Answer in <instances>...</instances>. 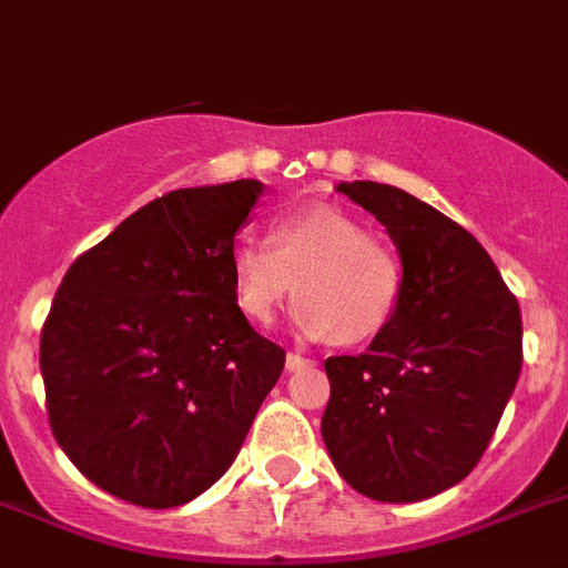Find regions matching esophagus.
Listing matches in <instances>:
<instances>
[{"label":"esophagus","mask_w":568,"mask_h":568,"mask_svg":"<svg viewBox=\"0 0 568 568\" xmlns=\"http://www.w3.org/2000/svg\"><path fill=\"white\" fill-rule=\"evenodd\" d=\"M308 366H314L312 359L303 357V354H297V352H288V357H285V368H288V372H303V368H308Z\"/></svg>","instance_id":"34e87169"}]
</instances>
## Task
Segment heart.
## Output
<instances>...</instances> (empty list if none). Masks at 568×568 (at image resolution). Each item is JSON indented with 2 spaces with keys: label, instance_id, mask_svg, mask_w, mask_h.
Returning a JSON list of instances; mask_svg holds the SVG:
<instances>
[{
  "label": "heart",
  "instance_id": "heart-1",
  "mask_svg": "<svg viewBox=\"0 0 568 568\" xmlns=\"http://www.w3.org/2000/svg\"><path fill=\"white\" fill-rule=\"evenodd\" d=\"M231 291L251 323H271L297 291V325L312 337L359 345L386 332L403 303L400 256L337 205L277 216L268 243L231 248Z\"/></svg>",
  "mask_w": 568,
  "mask_h": 568
}]
</instances>
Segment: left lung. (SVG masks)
I'll list each match as a JSON object with an SVG mask.
<instances>
[{
	"label": "left lung",
	"instance_id": "8db88e82",
	"mask_svg": "<svg viewBox=\"0 0 568 568\" xmlns=\"http://www.w3.org/2000/svg\"><path fill=\"white\" fill-rule=\"evenodd\" d=\"M337 191L386 225L406 288L368 352L325 359V448L359 495L426 500L489 448L520 377V305L486 248L437 209L383 182Z\"/></svg>",
	"mask_w": 568,
	"mask_h": 568
}]
</instances>
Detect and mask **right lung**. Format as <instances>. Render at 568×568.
<instances>
[{
    "label": "right lung",
    "mask_w": 568,
    "mask_h": 568,
    "mask_svg": "<svg viewBox=\"0 0 568 568\" xmlns=\"http://www.w3.org/2000/svg\"><path fill=\"white\" fill-rule=\"evenodd\" d=\"M256 180L156 196L82 251L51 303L39 368L73 466L142 509H174L234 463L285 366L231 291Z\"/></svg>",
    "instance_id": "right-lung-1"
}]
</instances>
